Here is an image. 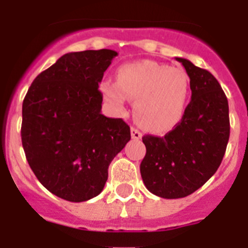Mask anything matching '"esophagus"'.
I'll use <instances>...</instances> for the list:
<instances>
[{
  "instance_id": "esophagus-1",
  "label": "esophagus",
  "mask_w": 248,
  "mask_h": 248,
  "mask_svg": "<svg viewBox=\"0 0 248 248\" xmlns=\"http://www.w3.org/2000/svg\"><path fill=\"white\" fill-rule=\"evenodd\" d=\"M130 133H131V138H133V139H141V137H143V134H141V133H140L137 128H134V126H131Z\"/></svg>"
}]
</instances>
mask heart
<instances>
[{
	"label": "heart",
	"instance_id": "obj_1",
	"mask_svg": "<svg viewBox=\"0 0 248 248\" xmlns=\"http://www.w3.org/2000/svg\"><path fill=\"white\" fill-rule=\"evenodd\" d=\"M100 88L105 99L117 108H122L125 98L135 100L137 122L149 130L163 133L183 119L189 78L181 68L144 59L122 65L117 83L104 82Z\"/></svg>",
	"mask_w": 248,
	"mask_h": 248
}]
</instances>
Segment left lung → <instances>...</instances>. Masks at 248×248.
Here are the masks:
<instances>
[{"mask_svg": "<svg viewBox=\"0 0 248 248\" xmlns=\"http://www.w3.org/2000/svg\"><path fill=\"white\" fill-rule=\"evenodd\" d=\"M190 78L191 100L181 122L165 137L145 135L140 164L144 185L163 199L192 194L217 171L230 138L229 102L209 71L176 58Z\"/></svg>", "mask_w": 248, "mask_h": 248, "instance_id": "1", "label": "left lung"}]
</instances>
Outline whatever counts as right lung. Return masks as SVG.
Here are the masks:
<instances>
[{
  "mask_svg": "<svg viewBox=\"0 0 248 248\" xmlns=\"http://www.w3.org/2000/svg\"><path fill=\"white\" fill-rule=\"evenodd\" d=\"M111 49L71 52L36 77L22 105V145L32 171L63 200L95 198L111 160L130 140L123 119L102 114L104 72Z\"/></svg>",
  "mask_w": 248,
  "mask_h": 248,
  "instance_id": "right-lung-1",
  "label": "right lung"
}]
</instances>
